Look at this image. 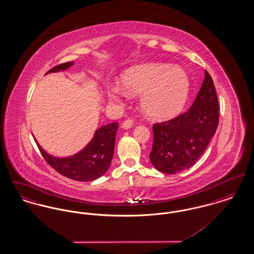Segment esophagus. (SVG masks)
<instances>
[{
    "label": "esophagus",
    "instance_id": "obj_1",
    "mask_svg": "<svg viewBox=\"0 0 254 254\" xmlns=\"http://www.w3.org/2000/svg\"><path fill=\"white\" fill-rule=\"evenodd\" d=\"M133 126V121L131 119H126L124 123H123V125H122V127H123V128H125V129H127V128H130L131 127Z\"/></svg>",
    "mask_w": 254,
    "mask_h": 254
}]
</instances>
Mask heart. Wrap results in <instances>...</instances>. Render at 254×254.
<instances>
[{
	"label": "heart",
	"mask_w": 254,
	"mask_h": 254,
	"mask_svg": "<svg viewBox=\"0 0 254 254\" xmlns=\"http://www.w3.org/2000/svg\"><path fill=\"white\" fill-rule=\"evenodd\" d=\"M119 85L109 89L111 99L141 94L140 104L145 114L154 119H169L184 107L189 95L190 82L185 70L169 64L147 63L134 65L122 76Z\"/></svg>",
	"instance_id": "1"
}]
</instances>
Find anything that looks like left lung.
<instances>
[{"instance_id":"left-lung-1","label":"left lung","mask_w":254,"mask_h":254,"mask_svg":"<svg viewBox=\"0 0 254 254\" xmlns=\"http://www.w3.org/2000/svg\"><path fill=\"white\" fill-rule=\"evenodd\" d=\"M219 123V104L213 80H205L188 111L169 121L155 123L149 159L154 168L167 174L190 169L202 156Z\"/></svg>"}]
</instances>
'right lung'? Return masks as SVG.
Returning <instances> with one entry per match:
<instances>
[{"instance_id":"right-lung-1","label":"right lung","mask_w":254,"mask_h":254,"mask_svg":"<svg viewBox=\"0 0 254 254\" xmlns=\"http://www.w3.org/2000/svg\"><path fill=\"white\" fill-rule=\"evenodd\" d=\"M73 62L58 64L48 73L64 70L71 66ZM118 123H111L98 128L93 139L85 148L68 158H56L48 154L40 145L41 154L51 168L62 175L76 181H93L106 173L113 157L115 136Z\"/></svg>"}]
</instances>
